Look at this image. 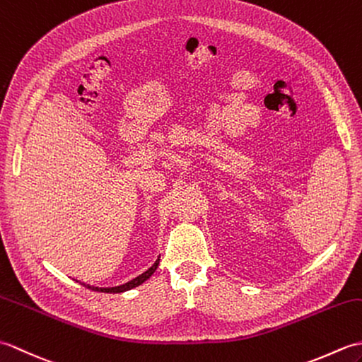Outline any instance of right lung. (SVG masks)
Masks as SVG:
<instances>
[{
    "mask_svg": "<svg viewBox=\"0 0 362 362\" xmlns=\"http://www.w3.org/2000/svg\"><path fill=\"white\" fill-rule=\"evenodd\" d=\"M158 263H160V258L148 269V271L143 272L141 275H138V276H135L134 280H130V281H127L124 284H119V286H115V288H96V286H90V284H86V283H82V284L86 288L91 289V291H98V292H110V294H115V292H124V291H129V289H132V288L140 286L141 283H144L146 280H148L149 276L157 271Z\"/></svg>",
    "mask_w": 362,
    "mask_h": 362,
    "instance_id": "right-lung-1",
    "label": "right lung"
}]
</instances>
